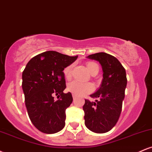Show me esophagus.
I'll list each match as a JSON object with an SVG mask.
<instances>
[{
    "label": "esophagus",
    "mask_w": 152,
    "mask_h": 152,
    "mask_svg": "<svg viewBox=\"0 0 152 152\" xmlns=\"http://www.w3.org/2000/svg\"><path fill=\"white\" fill-rule=\"evenodd\" d=\"M72 96H73V99H76V95H75V94H73Z\"/></svg>",
    "instance_id": "1"
}]
</instances>
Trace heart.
<instances>
[{
  "mask_svg": "<svg viewBox=\"0 0 152 152\" xmlns=\"http://www.w3.org/2000/svg\"><path fill=\"white\" fill-rule=\"evenodd\" d=\"M86 67L91 74H92L96 70L99 71L98 65L94 62H87ZM71 69H72V65L68 66L67 67L64 69V74L66 78H69L71 77ZM94 88V85L91 83H88V82L82 83V82H78L76 81L70 82L67 86L68 91H69L71 93L76 96H83L90 93V92L93 91Z\"/></svg>",
  "mask_w": 152,
  "mask_h": 152,
  "instance_id": "b5f03b06",
  "label": "heart"
}]
</instances>
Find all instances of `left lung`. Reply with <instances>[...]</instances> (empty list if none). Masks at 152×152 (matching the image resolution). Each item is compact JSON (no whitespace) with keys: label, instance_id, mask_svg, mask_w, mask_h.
I'll return each mask as SVG.
<instances>
[{"label":"left lung","instance_id":"8db88e82","mask_svg":"<svg viewBox=\"0 0 152 152\" xmlns=\"http://www.w3.org/2000/svg\"><path fill=\"white\" fill-rule=\"evenodd\" d=\"M86 58L99 62L103 79L99 89L90 95L97 100L85 99L83 106L85 125L95 133H106L116 125L121 114L127 84L126 71L117 58L104 52Z\"/></svg>","mask_w":152,"mask_h":152}]
</instances>
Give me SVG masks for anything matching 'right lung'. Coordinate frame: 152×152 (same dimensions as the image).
Returning a JSON list of instances; mask_svg holds the SVG:
<instances>
[{"label":"right lung","instance_id":"1","mask_svg":"<svg viewBox=\"0 0 152 152\" xmlns=\"http://www.w3.org/2000/svg\"><path fill=\"white\" fill-rule=\"evenodd\" d=\"M78 58L53 50L43 52L29 61L22 74V88L28 114L36 129L55 134L65 126L66 109L73 102L70 92L64 93V71ZM59 94L58 100L53 96Z\"/></svg>","mask_w":152,"mask_h":152}]
</instances>
